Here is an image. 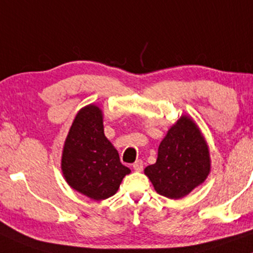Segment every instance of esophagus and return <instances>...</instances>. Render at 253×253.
I'll list each match as a JSON object with an SVG mask.
<instances>
[{"label":"esophagus","instance_id":"esophagus-1","mask_svg":"<svg viewBox=\"0 0 253 253\" xmlns=\"http://www.w3.org/2000/svg\"><path fill=\"white\" fill-rule=\"evenodd\" d=\"M142 169H144V161L142 160H136L134 164H133V169L136 172H141Z\"/></svg>","mask_w":253,"mask_h":253}]
</instances>
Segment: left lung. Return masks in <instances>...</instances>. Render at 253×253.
Returning a JSON list of instances; mask_svg holds the SVG:
<instances>
[{
    "label": "left lung",
    "instance_id": "1",
    "mask_svg": "<svg viewBox=\"0 0 253 253\" xmlns=\"http://www.w3.org/2000/svg\"><path fill=\"white\" fill-rule=\"evenodd\" d=\"M210 173V154L196 124L181 117L160 142L157 163L145 169L161 196L179 199L200 185Z\"/></svg>",
    "mask_w": 253,
    "mask_h": 253
}]
</instances>
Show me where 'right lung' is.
I'll return each instance as SVG.
<instances>
[{"mask_svg":"<svg viewBox=\"0 0 253 253\" xmlns=\"http://www.w3.org/2000/svg\"><path fill=\"white\" fill-rule=\"evenodd\" d=\"M69 186L94 200L117 193L130 169L103 134L102 112L94 105L82 108L67 135L61 163Z\"/></svg>","mask_w":253,"mask_h":253,"instance_id":"add662e5","label":"right lung"}]
</instances>
